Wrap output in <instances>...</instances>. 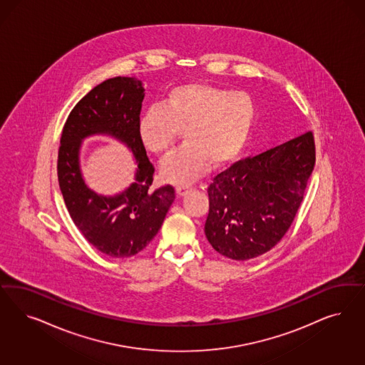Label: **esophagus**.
Here are the masks:
<instances>
[{
    "instance_id": "1",
    "label": "esophagus",
    "mask_w": 365,
    "mask_h": 365,
    "mask_svg": "<svg viewBox=\"0 0 365 365\" xmlns=\"http://www.w3.org/2000/svg\"><path fill=\"white\" fill-rule=\"evenodd\" d=\"M189 192H190L189 187H176L177 196H180V197L188 195Z\"/></svg>"
}]
</instances>
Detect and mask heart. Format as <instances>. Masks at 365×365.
I'll list each match as a JSON object with an SVG mask.
<instances>
[{
    "instance_id": "1",
    "label": "heart",
    "mask_w": 365,
    "mask_h": 365,
    "mask_svg": "<svg viewBox=\"0 0 365 365\" xmlns=\"http://www.w3.org/2000/svg\"><path fill=\"white\" fill-rule=\"evenodd\" d=\"M257 119V107L246 93L208 83L170 88L164 106L146 110L138 119L142 146L155 155L172 148L184 131L185 146L166 157L161 176L178 187L193 184L211 164L227 166L243 153Z\"/></svg>"
}]
</instances>
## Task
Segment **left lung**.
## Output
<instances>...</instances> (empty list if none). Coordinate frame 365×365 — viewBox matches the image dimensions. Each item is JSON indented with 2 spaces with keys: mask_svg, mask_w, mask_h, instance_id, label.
<instances>
[{
  "mask_svg": "<svg viewBox=\"0 0 365 365\" xmlns=\"http://www.w3.org/2000/svg\"><path fill=\"white\" fill-rule=\"evenodd\" d=\"M314 164V138L307 131L215 177L204 227L212 247L234 260L270 251L293 223Z\"/></svg>",
  "mask_w": 365,
  "mask_h": 365,
  "instance_id": "obj_1",
  "label": "left lung"
}]
</instances>
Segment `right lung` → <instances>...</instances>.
<instances>
[{"label":"right lung","instance_id":"add662e5","mask_svg":"<svg viewBox=\"0 0 365 365\" xmlns=\"http://www.w3.org/2000/svg\"><path fill=\"white\" fill-rule=\"evenodd\" d=\"M143 91L137 78L98 84L72 108L60 138L58 178L71 219L88 243L111 258H129L146 247L176 197L170 185L152 188L154 166L137 134ZM93 135L122 141L135 155V182L114 197L99 195L82 178L81 141Z\"/></svg>","mask_w":365,"mask_h":365}]
</instances>
